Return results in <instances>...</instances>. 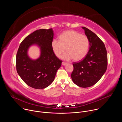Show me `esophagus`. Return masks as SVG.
Segmentation results:
<instances>
[{"mask_svg": "<svg viewBox=\"0 0 122 122\" xmlns=\"http://www.w3.org/2000/svg\"><path fill=\"white\" fill-rule=\"evenodd\" d=\"M67 64V63L66 62H63L62 63V64L63 66H65V65H66Z\"/></svg>", "mask_w": 122, "mask_h": 122, "instance_id": "obj_1", "label": "esophagus"}]
</instances>
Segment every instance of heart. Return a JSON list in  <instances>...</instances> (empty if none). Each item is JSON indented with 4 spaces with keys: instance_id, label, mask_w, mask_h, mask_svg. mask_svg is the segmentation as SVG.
Instances as JSON below:
<instances>
[{
    "instance_id": "1",
    "label": "heart",
    "mask_w": 122,
    "mask_h": 122,
    "mask_svg": "<svg viewBox=\"0 0 122 122\" xmlns=\"http://www.w3.org/2000/svg\"><path fill=\"white\" fill-rule=\"evenodd\" d=\"M51 46L55 55L59 57L64 52L62 58L66 60L73 59L79 61L86 56L88 51L89 41L85 35L80 34L74 30H67L59 36V41L54 39Z\"/></svg>"
}]
</instances>
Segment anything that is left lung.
Returning <instances> with one entry per match:
<instances>
[{
	"label": "left lung",
	"instance_id": "left-lung-1",
	"mask_svg": "<svg viewBox=\"0 0 122 122\" xmlns=\"http://www.w3.org/2000/svg\"><path fill=\"white\" fill-rule=\"evenodd\" d=\"M89 41V50L85 57L73 64L71 77L73 82L81 87L92 86L98 82L107 70V53L103 41L89 29L82 27Z\"/></svg>",
	"mask_w": 122,
	"mask_h": 122
}]
</instances>
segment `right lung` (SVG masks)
Masks as SVG:
<instances>
[{
    "label": "right lung",
    "instance_id": "1",
    "mask_svg": "<svg viewBox=\"0 0 122 122\" xmlns=\"http://www.w3.org/2000/svg\"><path fill=\"white\" fill-rule=\"evenodd\" d=\"M54 35L52 28L37 30L27 36L19 46L16 58V70L31 87L40 89L49 86L61 66L62 60L56 56L51 48ZM33 45L40 48V56L36 60H31L27 54L29 48Z\"/></svg>",
    "mask_w": 122,
    "mask_h": 122
}]
</instances>
